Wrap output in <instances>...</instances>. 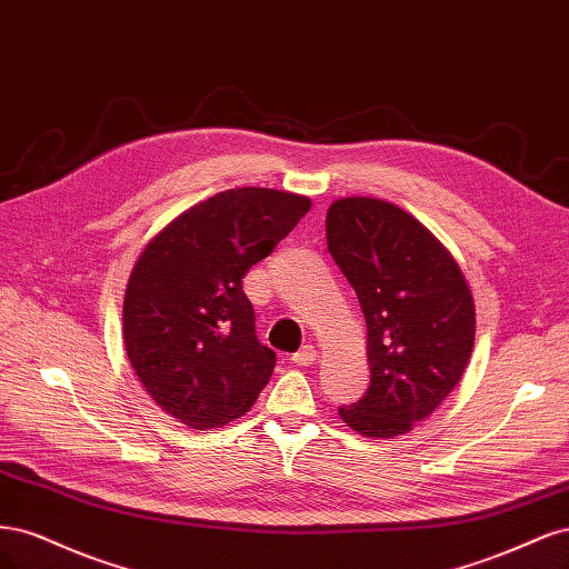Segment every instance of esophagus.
<instances>
[{"mask_svg":"<svg viewBox=\"0 0 569 569\" xmlns=\"http://www.w3.org/2000/svg\"><path fill=\"white\" fill-rule=\"evenodd\" d=\"M317 347H311V345H302L300 350L290 357V361L296 363V366H309V363H315L317 361Z\"/></svg>","mask_w":569,"mask_h":569,"instance_id":"esophagus-1","label":"esophagus"}]
</instances>
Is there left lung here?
<instances>
[{
	"mask_svg": "<svg viewBox=\"0 0 569 569\" xmlns=\"http://www.w3.org/2000/svg\"><path fill=\"white\" fill-rule=\"evenodd\" d=\"M326 241L359 298L371 366L369 390L338 413L363 437L405 435L466 371L475 345L468 281L451 252L388 200H336Z\"/></svg>",
	"mask_w": 569,
	"mask_h": 569,
	"instance_id": "obj_1",
	"label": "left lung"
}]
</instances>
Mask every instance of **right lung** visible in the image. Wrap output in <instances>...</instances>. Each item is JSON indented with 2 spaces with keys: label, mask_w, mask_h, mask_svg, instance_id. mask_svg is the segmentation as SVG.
Here are the masks:
<instances>
[{
  "label": "right lung",
  "mask_w": 569,
  "mask_h": 569,
  "mask_svg": "<svg viewBox=\"0 0 569 569\" xmlns=\"http://www.w3.org/2000/svg\"><path fill=\"white\" fill-rule=\"evenodd\" d=\"M309 208L298 193L229 189L181 212L139 254L122 305L124 350L179 423L222 428L264 390L277 355L254 336L241 279Z\"/></svg>",
  "instance_id": "right-lung-1"
}]
</instances>
